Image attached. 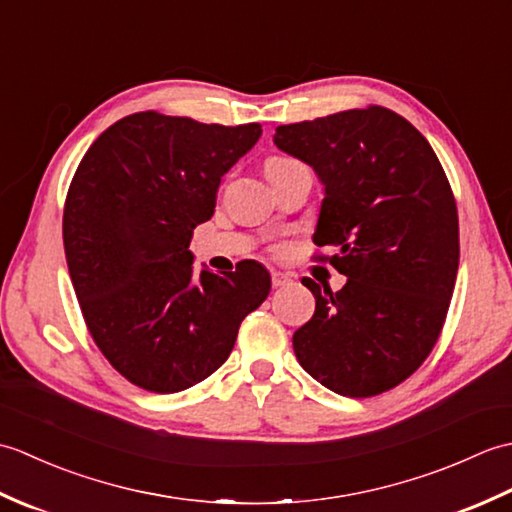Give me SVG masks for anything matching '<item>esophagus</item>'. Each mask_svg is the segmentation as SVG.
Instances as JSON below:
<instances>
[{
  "instance_id": "34e87169",
  "label": "esophagus",
  "mask_w": 512,
  "mask_h": 512,
  "mask_svg": "<svg viewBox=\"0 0 512 512\" xmlns=\"http://www.w3.org/2000/svg\"><path fill=\"white\" fill-rule=\"evenodd\" d=\"M290 281H292V277H290V275L277 273V270L273 273V286H275V288H284V286H288V284H290Z\"/></svg>"
}]
</instances>
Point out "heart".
<instances>
[{
    "mask_svg": "<svg viewBox=\"0 0 512 512\" xmlns=\"http://www.w3.org/2000/svg\"><path fill=\"white\" fill-rule=\"evenodd\" d=\"M281 158H273V160H268V165H270V162H279Z\"/></svg>",
    "mask_w": 512,
    "mask_h": 512,
    "instance_id": "obj_1",
    "label": "heart"
}]
</instances>
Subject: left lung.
<instances>
[{
  "instance_id": "left-lung-1",
  "label": "left lung",
  "mask_w": 512,
  "mask_h": 512,
  "mask_svg": "<svg viewBox=\"0 0 512 512\" xmlns=\"http://www.w3.org/2000/svg\"><path fill=\"white\" fill-rule=\"evenodd\" d=\"M275 145L325 189L314 244L336 253L339 292L303 277L317 299L292 336L297 361L334 394L394 389L436 345L460 264L458 206L436 151L380 105L279 125Z\"/></svg>"
}]
</instances>
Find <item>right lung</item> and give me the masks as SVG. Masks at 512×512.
<instances>
[{
  "instance_id": "add662e5",
  "label": "right lung",
  "mask_w": 512,
  "mask_h": 512,
  "mask_svg": "<svg viewBox=\"0 0 512 512\" xmlns=\"http://www.w3.org/2000/svg\"><path fill=\"white\" fill-rule=\"evenodd\" d=\"M259 136V123L138 112L107 127L76 169L63 209L65 259L94 343L129 383L154 394L200 383L268 297L262 264L193 277L189 250L222 176Z\"/></svg>"
}]
</instances>
